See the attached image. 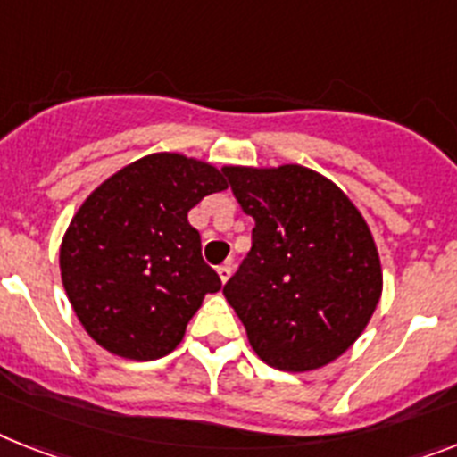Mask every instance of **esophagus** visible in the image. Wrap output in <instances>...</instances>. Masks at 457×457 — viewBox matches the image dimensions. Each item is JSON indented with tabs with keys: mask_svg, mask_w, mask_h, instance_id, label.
<instances>
[{
	"mask_svg": "<svg viewBox=\"0 0 457 457\" xmlns=\"http://www.w3.org/2000/svg\"><path fill=\"white\" fill-rule=\"evenodd\" d=\"M217 273H220V280L226 282V280H228V278H231V273H233V263L231 262L221 263L220 269H217Z\"/></svg>",
	"mask_w": 457,
	"mask_h": 457,
	"instance_id": "esophagus-1",
	"label": "esophagus"
}]
</instances>
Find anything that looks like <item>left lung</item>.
I'll return each instance as SVG.
<instances>
[{
  "mask_svg": "<svg viewBox=\"0 0 457 457\" xmlns=\"http://www.w3.org/2000/svg\"><path fill=\"white\" fill-rule=\"evenodd\" d=\"M226 177L254 217L252 250L224 285L250 345L280 371L329 364L364 331L383 289L367 221L337 184L303 165H231Z\"/></svg>",
  "mask_w": 457,
  "mask_h": 457,
  "instance_id": "left-lung-1",
  "label": "left lung"
}]
</instances>
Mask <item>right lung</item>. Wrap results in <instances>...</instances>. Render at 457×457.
<instances>
[{
  "label": "right lung",
  "instance_id": "add662e5",
  "mask_svg": "<svg viewBox=\"0 0 457 457\" xmlns=\"http://www.w3.org/2000/svg\"><path fill=\"white\" fill-rule=\"evenodd\" d=\"M226 187V168L152 154L86 198L62 237L60 273L93 341L137 361L179 345L203 296L221 289L187 214Z\"/></svg>",
  "mask_w": 457,
  "mask_h": 457
}]
</instances>
